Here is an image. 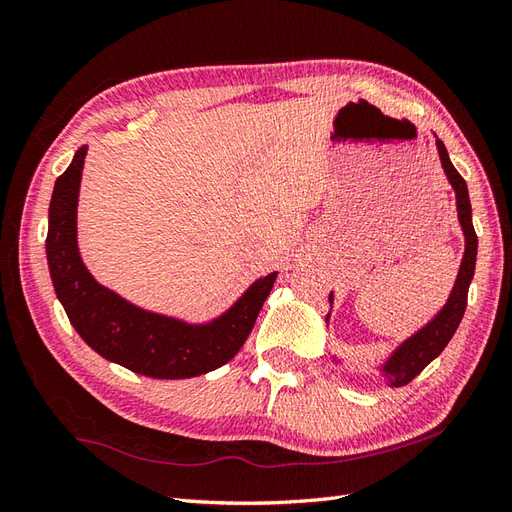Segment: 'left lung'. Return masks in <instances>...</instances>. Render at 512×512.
I'll return each instance as SVG.
<instances>
[{"label":"left lung","instance_id":"left-lung-1","mask_svg":"<svg viewBox=\"0 0 512 512\" xmlns=\"http://www.w3.org/2000/svg\"><path fill=\"white\" fill-rule=\"evenodd\" d=\"M435 144H437L441 168H444L448 183L454 189V196H457V215H459V224L465 237V254L457 273V282H454L452 293L444 303V308H441L422 329H418L416 334L409 336L405 342H400L394 349V353L379 366L381 377L388 381L390 388L407 385L413 377H418L441 351L446 349V344L454 336V331H457L465 314L467 290H469V284H472L474 269H476L478 237L472 224V204H469L467 183L463 181V176L454 170L444 142L437 137ZM329 303L334 306V293H329ZM325 321L329 323V314ZM334 362L340 364V359L334 357Z\"/></svg>","mask_w":512,"mask_h":512}]
</instances>
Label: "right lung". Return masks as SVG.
Masks as SVG:
<instances>
[{"mask_svg":"<svg viewBox=\"0 0 512 512\" xmlns=\"http://www.w3.org/2000/svg\"><path fill=\"white\" fill-rule=\"evenodd\" d=\"M88 146H81L55 181L49 204L47 265L68 321L92 351L153 379H189L239 353L278 271L262 275L232 306L206 323H187L144 310L94 280L79 254L77 204Z\"/></svg>","mask_w":512,"mask_h":512,"instance_id":"right-lung-1","label":"right lung"}]
</instances>
